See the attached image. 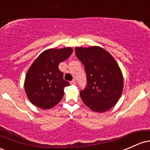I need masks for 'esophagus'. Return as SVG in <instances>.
Returning a JSON list of instances; mask_svg holds the SVG:
<instances>
[{
    "label": "esophagus",
    "mask_w": 150,
    "mask_h": 150,
    "mask_svg": "<svg viewBox=\"0 0 150 150\" xmlns=\"http://www.w3.org/2000/svg\"><path fill=\"white\" fill-rule=\"evenodd\" d=\"M70 83H71V85H75V84H76V80L74 79L73 81H71L70 82Z\"/></svg>",
    "instance_id": "1"
}]
</instances>
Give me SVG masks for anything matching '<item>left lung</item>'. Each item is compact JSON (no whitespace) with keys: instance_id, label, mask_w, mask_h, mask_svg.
Instances as JSON below:
<instances>
[{"instance_id":"left-lung-1","label":"left lung","mask_w":150,"mask_h":150,"mask_svg":"<svg viewBox=\"0 0 150 150\" xmlns=\"http://www.w3.org/2000/svg\"><path fill=\"white\" fill-rule=\"evenodd\" d=\"M76 55L84 66L87 86L80 91L81 100L92 111L105 112L117 103L124 79L114 58L99 46L76 47Z\"/></svg>"}]
</instances>
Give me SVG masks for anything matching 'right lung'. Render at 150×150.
Returning a JSON list of instances; mask_svg holds the SVG:
<instances>
[{"instance_id":"add662e5","label":"right lung","mask_w":150,"mask_h":150,"mask_svg":"<svg viewBox=\"0 0 150 150\" xmlns=\"http://www.w3.org/2000/svg\"><path fill=\"white\" fill-rule=\"evenodd\" d=\"M73 49H49L43 51L28 69L24 88L29 101L41 109H49L60 102L64 88L69 86L64 80L59 65L71 55Z\"/></svg>"}]
</instances>
